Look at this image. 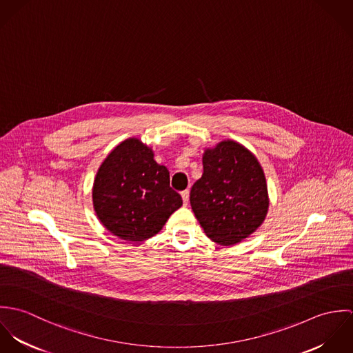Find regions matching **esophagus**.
Segmentation results:
<instances>
[{
    "label": "esophagus",
    "instance_id": "1",
    "mask_svg": "<svg viewBox=\"0 0 353 353\" xmlns=\"http://www.w3.org/2000/svg\"><path fill=\"white\" fill-rule=\"evenodd\" d=\"M182 196V200H183V205H189V197H190V192L189 190H183L181 193Z\"/></svg>",
    "mask_w": 353,
    "mask_h": 353
}]
</instances>
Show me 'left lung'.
I'll use <instances>...</instances> for the list:
<instances>
[{"label":"left lung","instance_id":"obj_1","mask_svg":"<svg viewBox=\"0 0 353 353\" xmlns=\"http://www.w3.org/2000/svg\"><path fill=\"white\" fill-rule=\"evenodd\" d=\"M203 172L193 185L190 205L206 236L234 246L263 223L269 196L258 159L242 144L224 140L202 156Z\"/></svg>","mask_w":353,"mask_h":353}]
</instances>
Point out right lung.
Segmentation results:
<instances>
[{"instance_id":"1","label":"right lung","mask_w":353,"mask_h":353,"mask_svg":"<svg viewBox=\"0 0 353 353\" xmlns=\"http://www.w3.org/2000/svg\"><path fill=\"white\" fill-rule=\"evenodd\" d=\"M94 209L115 236L143 242L154 236L182 206L170 188V172L153 159V151L132 137L117 145L101 163L92 188Z\"/></svg>"}]
</instances>
